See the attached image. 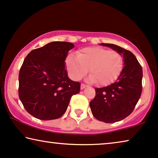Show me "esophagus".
Listing matches in <instances>:
<instances>
[{
  "label": "esophagus",
  "mask_w": 158,
  "mask_h": 158,
  "mask_svg": "<svg viewBox=\"0 0 158 158\" xmlns=\"http://www.w3.org/2000/svg\"><path fill=\"white\" fill-rule=\"evenodd\" d=\"M86 85H85V84H81V89H84V88H86Z\"/></svg>",
  "instance_id": "obj_1"
}]
</instances>
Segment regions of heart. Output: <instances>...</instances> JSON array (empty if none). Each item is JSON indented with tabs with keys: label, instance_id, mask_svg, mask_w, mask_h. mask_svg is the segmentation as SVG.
I'll use <instances>...</instances> for the list:
<instances>
[{
	"label": "heart",
	"instance_id": "b5f03b06",
	"mask_svg": "<svg viewBox=\"0 0 158 158\" xmlns=\"http://www.w3.org/2000/svg\"><path fill=\"white\" fill-rule=\"evenodd\" d=\"M70 77L79 80L89 71L87 80L99 85H108L118 78L123 68V58L115 51L101 47H86L77 55H70L66 60Z\"/></svg>",
	"mask_w": 158,
	"mask_h": 158
}]
</instances>
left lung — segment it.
<instances>
[{
  "instance_id": "left-lung-1",
  "label": "left lung",
  "mask_w": 158,
  "mask_h": 158,
  "mask_svg": "<svg viewBox=\"0 0 158 158\" xmlns=\"http://www.w3.org/2000/svg\"><path fill=\"white\" fill-rule=\"evenodd\" d=\"M119 53L124 67L117 81L107 86L95 88L96 96L89 105L95 118L106 123H116L132 112L142 93L143 69L130 51L111 44H100Z\"/></svg>"
}]
</instances>
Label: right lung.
Segmentation results:
<instances>
[{"label":"right lung","mask_w":158,"mask_h":158,"mask_svg":"<svg viewBox=\"0 0 158 158\" xmlns=\"http://www.w3.org/2000/svg\"><path fill=\"white\" fill-rule=\"evenodd\" d=\"M74 47L69 42L53 41L31 52L19 72V95L26 110L41 120L61 117L80 83L69 78L65 60Z\"/></svg>","instance_id":"obj_1"}]
</instances>
